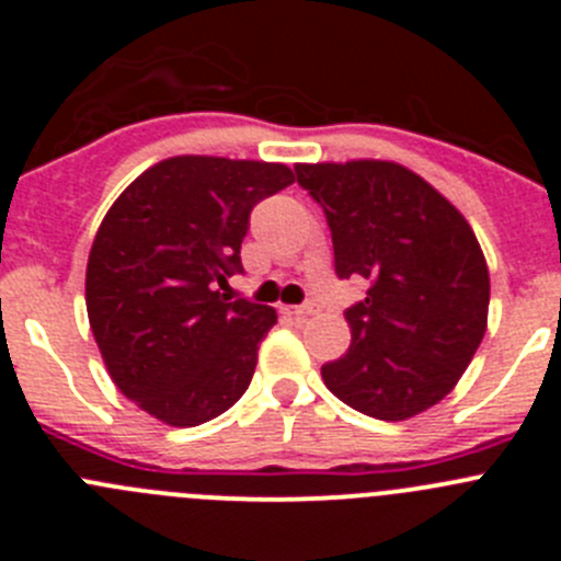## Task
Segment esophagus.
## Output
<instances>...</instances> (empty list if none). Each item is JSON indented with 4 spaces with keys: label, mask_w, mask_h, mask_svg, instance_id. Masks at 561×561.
I'll use <instances>...</instances> for the list:
<instances>
[{
    "label": "esophagus",
    "mask_w": 561,
    "mask_h": 561,
    "mask_svg": "<svg viewBox=\"0 0 561 561\" xmlns=\"http://www.w3.org/2000/svg\"><path fill=\"white\" fill-rule=\"evenodd\" d=\"M280 311H286V314H295V317H309V314H314L317 306H314V304H304V306H280Z\"/></svg>",
    "instance_id": "obj_1"
}]
</instances>
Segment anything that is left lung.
<instances>
[{
  "mask_svg": "<svg viewBox=\"0 0 561 561\" xmlns=\"http://www.w3.org/2000/svg\"><path fill=\"white\" fill-rule=\"evenodd\" d=\"M323 207L336 277H362L365 300L345 311L351 345L323 365L348 408L404 421L458 385L485 334L489 266L469 221L399 162L295 165Z\"/></svg>",
  "mask_w": 561,
  "mask_h": 561,
  "instance_id": "1",
  "label": "left lung"
}]
</instances>
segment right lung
<instances>
[{
    "label": "right lung",
    "instance_id": "obj_1",
    "mask_svg": "<svg viewBox=\"0 0 561 561\" xmlns=\"http://www.w3.org/2000/svg\"><path fill=\"white\" fill-rule=\"evenodd\" d=\"M295 182L280 162L171 157L108 207L87 264V311L126 399L171 427L230 410L275 309L221 295L261 199Z\"/></svg>",
    "mask_w": 561,
    "mask_h": 561
}]
</instances>
